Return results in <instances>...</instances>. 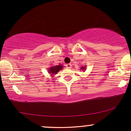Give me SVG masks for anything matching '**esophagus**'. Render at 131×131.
Instances as JSON below:
<instances>
[{
    "instance_id": "esophagus-1",
    "label": "esophagus",
    "mask_w": 131,
    "mask_h": 131,
    "mask_svg": "<svg viewBox=\"0 0 131 131\" xmlns=\"http://www.w3.org/2000/svg\"><path fill=\"white\" fill-rule=\"evenodd\" d=\"M66 67H67V68L70 69L72 67V64H67L66 65Z\"/></svg>"
}]
</instances>
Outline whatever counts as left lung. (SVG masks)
I'll return each instance as SVG.
<instances>
[{
    "instance_id": "1",
    "label": "left lung",
    "mask_w": 131,
    "mask_h": 131,
    "mask_svg": "<svg viewBox=\"0 0 131 131\" xmlns=\"http://www.w3.org/2000/svg\"><path fill=\"white\" fill-rule=\"evenodd\" d=\"M81 70H84V69H85V68H84V67H81Z\"/></svg>"
}]
</instances>
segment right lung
<instances>
[{"label": "right lung", "mask_w": 131, "mask_h": 131, "mask_svg": "<svg viewBox=\"0 0 131 131\" xmlns=\"http://www.w3.org/2000/svg\"><path fill=\"white\" fill-rule=\"evenodd\" d=\"M63 66L61 65L59 66H53V67H51L50 69H48V72L51 73V75H53L54 74H56L60 70L62 69Z\"/></svg>", "instance_id": "obj_1"}]
</instances>
